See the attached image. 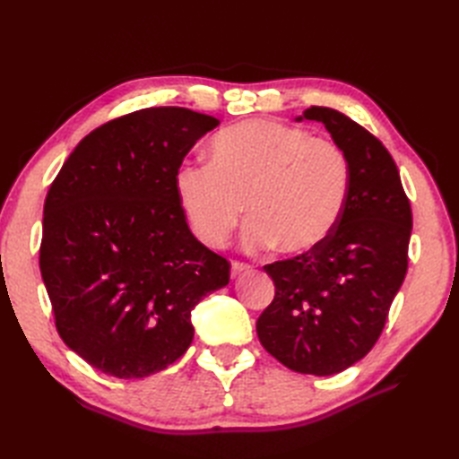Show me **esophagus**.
Wrapping results in <instances>:
<instances>
[{
    "label": "esophagus",
    "instance_id": "1",
    "mask_svg": "<svg viewBox=\"0 0 459 459\" xmlns=\"http://www.w3.org/2000/svg\"><path fill=\"white\" fill-rule=\"evenodd\" d=\"M248 270H251V266H248V264H243V262H233V264H231V277L235 280V277H239L241 273H247Z\"/></svg>",
    "mask_w": 459,
    "mask_h": 459
}]
</instances>
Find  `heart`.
<instances>
[{"mask_svg":"<svg viewBox=\"0 0 459 459\" xmlns=\"http://www.w3.org/2000/svg\"><path fill=\"white\" fill-rule=\"evenodd\" d=\"M349 179V160L339 145L256 118L220 132L211 143V164L179 166L176 193L204 247H224L247 206V251L277 245L299 256L316 251L337 230Z\"/></svg>","mask_w":459,"mask_h":459,"instance_id":"heart-1","label":"heart"}]
</instances>
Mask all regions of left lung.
<instances>
[{
  "mask_svg": "<svg viewBox=\"0 0 459 459\" xmlns=\"http://www.w3.org/2000/svg\"><path fill=\"white\" fill-rule=\"evenodd\" d=\"M322 122L349 160V197L337 230L308 255L264 266L275 297L256 322L264 349L297 373L335 375L377 342L408 270L411 208L391 152L335 108Z\"/></svg>",
  "mask_w": 459,
  "mask_h": 459,
  "instance_id": "1",
  "label": "left lung"
}]
</instances>
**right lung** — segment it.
<instances>
[{"label": "right lung", "instance_id": "obj_1", "mask_svg": "<svg viewBox=\"0 0 459 459\" xmlns=\"http://www.w3.org/2000/svg\"><path fill=\"white\" fill-rule=\"evenodd\" d=\"M218 118L182 107L103 124L66 159L44 204L39 270L68 349L142 379L193 341L191 310L230 283L226 258L191 233L176 172Z\"/></svg>", "mask_w": 459, "mask_h": 459}]
</instances>
